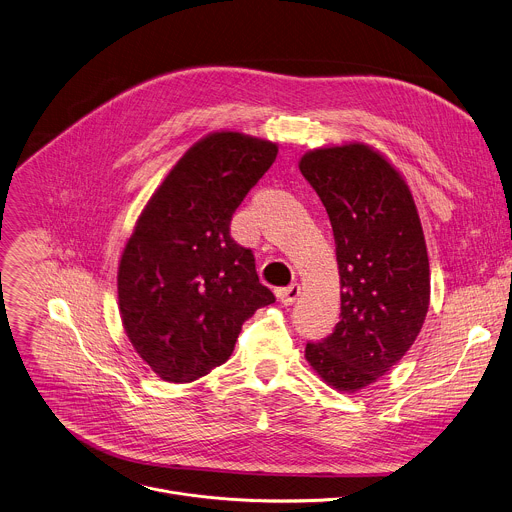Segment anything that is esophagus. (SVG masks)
Returning a JSON list of instances; mask_svg holds the SVG:
<instances>
[{
    "label": "esophagus",
    "instance_id": "obj_1",
    "mask_svg": "<svg viewBox=\"0 0 512 512\" xmlns=\"http://www.w3.org/2000/svg\"><path fill=\"white\" fill-rule=\"evenodd\" d=\"M276 295H278L282 305H293L299 299V295H301V287L299 285H289L285 289H280Z\"/></svg>",
    "mask_w": 512,
    "mask_h": 512
}]
</instances>
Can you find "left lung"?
<instances>
[{"label":"left lung","instance_id":"8db88e82","mask_svg":"<svg viewBox=\"0 0 512 512\" xmlns=\"http://www.w3.org/2000/svg\"><path fill=\"white\" fill-rule=\"evenodd\" d=\"M299 168L327 209L342 285L331 335L307 344L311 368L356 392L399 362L417 339L431 293L421 219L405 183L362 142L309 150Z\"/></svg>","mask_w":512,"mask_h":512}]
</instances>
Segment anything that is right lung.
I'll use <instances>...</instances> for the list:
<instances>
[{
    "label": "right lung",
    "instance_id": "obj_1",
    "mask_svg": "<svg viewBox=\"0 0 512 512\" xmlns=\"http://www.w3.org/2000/svg\"><path fill=\"white\" fill-rule=\"evenodd\" d=\"M278 146L240 132L193 144L140 213L120 268L128 339L166 382H193L232 356L246 319L274 303L232 215Z\"/></svg>",
    "mask_w": 512,
    "mask_h": 512
}]
</instances>
